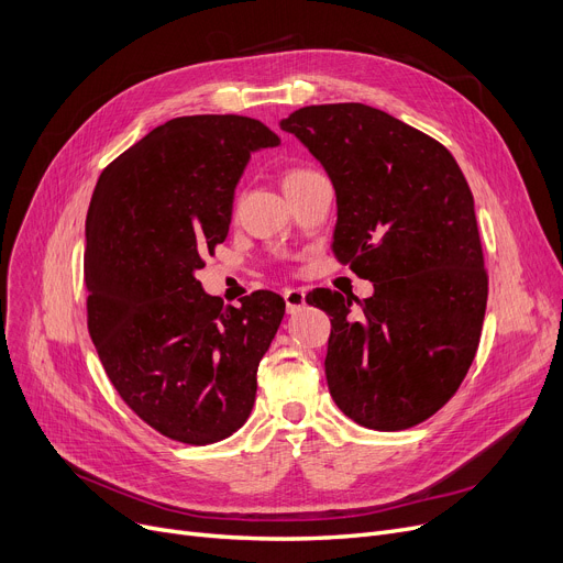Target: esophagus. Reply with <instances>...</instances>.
Listing matches in <instances>:
<instances>
[{"label":"esophagus","instance_id":"34e87169","mask_svg":"<svg viewBox=\"0 0 563 563\" xmlns=\"http://www.w3.org/2000/svg\"><path fill=\"white\" fill-rule=\"evenodd\" d=\"M283 297H285V308H287L289 314L299 312L306 306V291L303 289H294V287L285 289Z\"/></svg>","mask_w":563,"mask_h":563}]
</instances>
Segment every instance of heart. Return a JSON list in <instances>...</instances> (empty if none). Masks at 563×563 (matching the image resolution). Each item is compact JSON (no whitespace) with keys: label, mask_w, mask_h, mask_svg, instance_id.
Returning a JSON list of instances; mask_svg holds the SVG:
<instances>
[{"label":"heart","mask_w":563,"mask_h":563,"mask_svg":"<svg viewBox=\"0 0 563 563\" xmlns=\"http://www.w3.org/2000/svg\"><path fill=\"white\" fill-rule=\"evenodd\" d=\"M306 173H310V170H308V168H291V170L285 175V185L291 183V180H297V177H301V175H306Z\"/></svg>","instance_id":"heart-1"}]
</instances>
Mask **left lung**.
Returning a JSON list of instances; mask_svg holds the SVG:
<instances>
[{
  "instance_id": "obj_1",
  "label": "left lung",
  "mask_w": 563,
  "mask_h": 563,
  "mask_svg": "<svg viewBox=\"0 0 563 563\" xmlns=\"http://www.w3.org/2000/svg\"><path fill=\"white\" fill-rule=\"evenodd\" d=\"M280 130L329 173L338 198L333 253L374 283L351 299L321 289L327 380L346 418L401 431L431 418L465 378L482 338L488 274L475 198L445 145L361 104H312Z\"/></svg>"
}]
</instances>
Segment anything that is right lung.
Wrapping results in <instances>:
<instances>
[{
	"label": "right lung",
	"mask_w": 563,
	"mask_h": 563,
	"mask_svg": "<svg viewBox=\"0 0 563 563\" xmlns=\"http://www.w3.org/2000/svg\"><path fill=\"white\" fill-rule=\"evenodd\" d=\"M278 143L246 115L173 118L102 170L88 207V333L123 401L187 445L249 420L257 365L285 314L274 291L232 308L196 280L202 255L228 236L251 153Z\"/></svg>",
	"instance_id": "obj_1"
}]
</instances>
